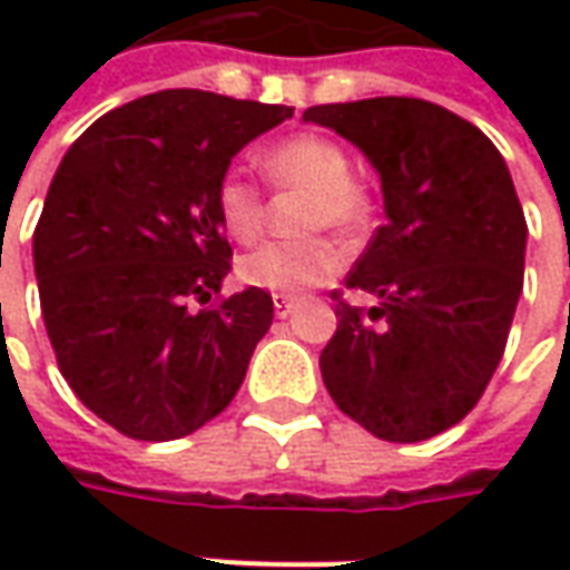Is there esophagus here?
Here are the masks:
<instances>
[{
    "instance_id": "obj_1",
    "label": "esophagus",
    "mask_w": 570,
    "mask_h": 570,
    "mask_svg": "<svg viewBox=\"0 0 570 570\" xmlns=\"http://www.w3.org/2000/svg\"><path fill=\"white\" fill-rule=\"evenodd\" d=\"M297 297L295 295H273V307L278 317H288L292 311H295Z\"/></svg>"
}]
</instances>
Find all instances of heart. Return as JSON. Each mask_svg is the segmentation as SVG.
I'll return each mask as SVG.
<instances>
[{
	"mask_svg": "<svg viewBox=\"0 0 570 570\" xmlns=\"http://www.w3.org/2000/svg\"><path fill=\"white\" fill-rule=\"evenodd\" d=\"M263 167L278 189L307 193L301 228L358 234L371 218V193L352 177L348 151L320 132H297L273 145ZM215 215L230 240L253 244L266 225V203L259 187L244 174L228 170L215 187ZM342 269V250L326 237L292 244H263L237 263V278L259 292H307L330 282Z\"/></svg>",
	"mask_w": 570,
	"mask_h": 570,
	"instance_id": "1",
	"label": "heart"
}]
</instances>
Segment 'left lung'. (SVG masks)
I'll use <instances>...</instances> for the list:
<instances>
[{"label":"left lung","mask_w":570,"mask_h":570,"mask_svg":"<svg viewBox=\"0 0 570 570\" xmlns=\"http://www.w3.org/2000/svg\"><path fill=\"white\" fill-rule=\"evenodd\" d=\"M381 174L386 222L345 288L320 374L348 419L393 444L428 441L485 393L523 292L527 218L511 170L470 120L419 98L307 107Z\"/></svg>","instance_id":"8db88e82"}]
</instances>
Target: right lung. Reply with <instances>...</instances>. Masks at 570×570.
I'll return each instance as SVG.
<instances>
[{
	"instance_id": "right-lung-1",
	"label": "right lung",
	"mask_w": 570,
	"mask_h": 570,
	"mask_svg": "<svg viewBox=\"0 0 570 570\" xmlns=\"http://www.w3.org/2000/svg\"><path fill=\"white\" fill-rule=\"evenodd\" d=\"M295 107L174 88L95 120L56 167L33 228V273L56 364L98 419L174 441L225 412L273 297L230 273L215 187L230 158Z\"/></svg>"
}]
</instances>
